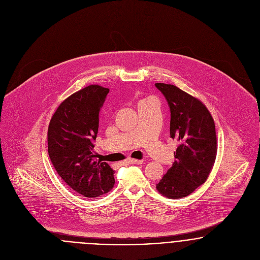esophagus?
<instances>
[{
  "label": "esophagus",
  "mask_w": 260,
  "mask_h": 260,
  "mask_svg": "<svg viewBox=\"0 0 260 260\" xmlns=\"http://www.w3.org/2000/svg\"><path fill=\"white\" fill-rule=\"evenodd\" d=\"M127 163L129 164H142L143 163V160H137V159H132V158H128L126 160Z\"/></svg>",
  "instance_id": "obj_1"
}]
</instances>
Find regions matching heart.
Listing matches in <instances>:
<instances>
[{
    "label": "heart",
    "mask_w": 260,
    "mask_h": 260,
    "mask_svg": "<svg viewBox=\"0 0 260 260\" xmlns=\"http://www.w3.org/2000/svg\"><path fill=\"white\" fill-rule=\"evenodd\" d=\"M147 100H152V99L148 98V99H144V100H142V101H147Z\"/></svg>",
    "instance_id": "obj_1"
}]
</instances>
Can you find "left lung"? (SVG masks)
Listing matches in <instances>:
<instances>
[{"instance_id": "8db88e82", "label": "left lung", "mask_w": 260, "mask_h": 260, "mask_svg": "<svg viewBox=\"0 0 260 260\" xmlns=\"http://www.w3.org/2000/svg\"><path fill=\"white\" fill-rule=\"evenodd\" d=\"M155 86L170 109V137L179 143L175 161L156 188L165 197L178 199L202 185L210 174L217 152L215 124L200 100L174 85Z\"/></svg>"}]
</instances>
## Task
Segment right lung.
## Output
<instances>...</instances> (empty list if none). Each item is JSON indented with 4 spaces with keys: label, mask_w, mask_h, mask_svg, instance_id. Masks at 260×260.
<instances>
[{
    "label": "right lung",
    "mask_w": 260,
    "mask_h": 260,
    "mask_svg": "<svg viewBox=\"0 0 260 260\" xmlns=\"http://www.w3.org/2000/svg\"><path fill=\"white\" fill-rule=\"evenodd\" d=\"M108 88L90 85L64 100L48 129V153L59 176L77 193L94 198L109 192L114 170L94 150L99 112Z\"/></svg>",
    "instance_id": "add662e5"
}]
</instances>
